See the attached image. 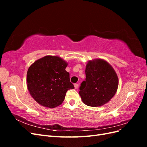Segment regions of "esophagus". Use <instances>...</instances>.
I'll use <instances>...</instances> for the list:
<instances>
[{
    "mask_svg": "<svg viewBox=\"0 0 147 147\" xmlns=\"http://www.w3.org/2000/svg\"><path fill=\"white\" fill-rule=\"evenodd\" d=\"M74 87H75V89H78V84L77 83H75L74 84Z\"/></svg>",
    "mask_w": 147,
    "mask_h": 147,
    "instance_id": "obj_1",
    "label": "esophagus"
}]
</instances>
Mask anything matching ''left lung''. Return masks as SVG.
<instances>
[{
	"mask_svg": "<svg viewBox=\"0 0 147 147\" xmlns=\"http://www.w3.org/2000/svg\"><path fill=\"white\" fill-rule=\"evenodd\" d=\"M86 80L80 87L79 94L84 104L100 107L112 99L118 87V78L114 69L102 59L89 61L85 69Z\"/></svg>",
	"mask_w": 147,
	"mask_h": 147,
	"instance_id": "left-lung-1",
	"label": "left lung"
}]
</instances>
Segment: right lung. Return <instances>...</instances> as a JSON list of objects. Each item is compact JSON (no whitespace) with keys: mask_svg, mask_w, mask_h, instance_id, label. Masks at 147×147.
I'll use <instances>...</instances> for the list:
<instances>
[{"mask_svg":"<svg viewBox=\"0 0 147 147\" xmlns=\"http://www.w3.org/2000/svg\"><path fill=\"white\" fill-rule=\"evenodd\" d=\"M67 65L59 56L48 55L30 65L26 79L28 90L38 104L56 107L63 103L66 92L74 88L65 70Z\"/></svg>","mask_w":147,"mask_h":147,"instance_id":"add662e5","label":"right lung"}]
</instances>
